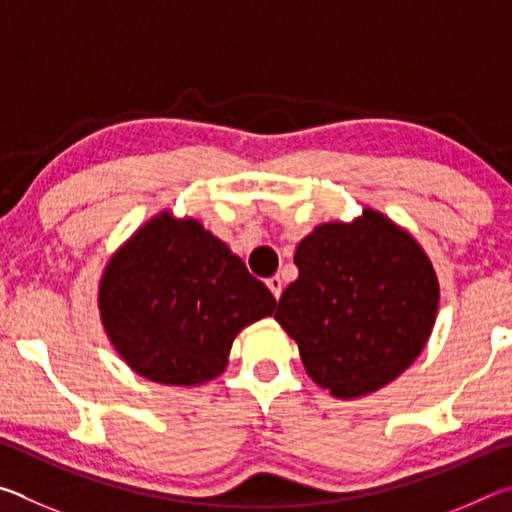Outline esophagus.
Here are the masks:
<instances>
[{"mask_svg": "<svg viewBox=\"0 0 512 512\" xmlns=\"http://www.w3.org/2000/svg\"><path fill=\"white\" fill-rule=\"evenodd\" d=\"M266 287L271 289V293L275 296V300H280V296H282V280H280V275L268 277V280H266Z\"/></svg>", "mask_w": 512, "mask_h": 512, "instance_id": "obj_1", "label": "esophagus"}]
</instances>
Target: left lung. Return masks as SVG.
Returning <instances> with one entry per match:
<instances>
[{"instance_id": "obj_1", "label": "left lung", "mask_w": 512, "mask_h": 512, "mask_svg": "<svg viewBox=\"0 0 512 512\" xmlns=\"http://www.w3.org/2000/svg\"><path fill=\"white\" fill-rule=\"evenodd\" d=\"M298 280L275 320L307 375L334 397L379 391L418 359L438 314V277L409 232L377 210L323 223L300 241Z\"/></svg>"}]
</instances>
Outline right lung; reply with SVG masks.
Listing matches in <instances>:
<instances>
[{
  "label": "right lung",
  "instance_id": "right-lung-1",
  "mask_svg": "<svg viewBox=\"0 0 512 512\" xmlns=\"http://www.w3.org/2000/svg\"><path fill=\"white\" fill-rule=\"evenodd\" d=\"M275 298L194 219L162 212L121 246L99 284L101 323L144 379L196 386L228 366L235 336Z\"/></svg>",
  "mask_w": 512,
  "mask_h": 512
}]
</instances>
